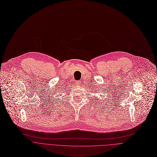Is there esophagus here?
I'll list each match as a JSON object with an SVG mask.
<instances>
[{"label": "esophagus", "instance_id": "1", "mask_svg": "<svg viewBox=\"0 0 157 157\" xmlns=\"http://www.w3.org/2000/svg\"><path fill=\"white\" fill-rule=\"evenodd\" d=\"M80 84H81V83H80V81H78V82H77V86H80Z\"/></svg>", "mask_w": 157, "mask_h": 157}]
</instances>
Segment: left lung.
<instances>
[{"label":"left lung","mask_w":157,"mask_h":157,"mask_svg":"<svg viewBox=\"0 0 157 157\" xmlns=\"http://www.w3.org/2000/svg\"><path fill=\"white\" fill-rule=\"evenodd\" d=\"M96 100H98V98H96Z\"/></svg>","instance_id":"left-lung-1"}]
</instances>
